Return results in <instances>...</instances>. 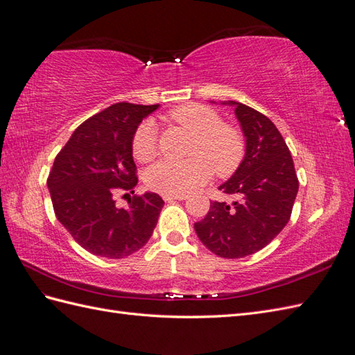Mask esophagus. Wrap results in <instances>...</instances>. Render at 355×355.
Segmentation results:
<instances>
[{
    "label": "esophagus",
    "mask_w": 355,
    "mask_h": 355,
    "mask_svg": "<svg viewBox=\"0 0 355 355\" xmlns=\"http://www.w3.org/2000/svg\"><path fill=\"white\" fill-rule=\"evenodd\" d=\"M186 195H163V200L164 201H168V202H172V201H175V200H178V201H183V200H186Z\"/></svg>",
    "instance_id": "obj_1"
}]
</instances>
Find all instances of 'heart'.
Instances as JSON below:
<instances>
[{"instance_id": "obj_1", "label": "heart", "mask_w": 355, "mask_h": 355, "mask_svg": "<svg viewBox=\"0 0 355 355\" xmlns=\"http://www.w3.org/2000/svg\"><path fill=\"white\" fill-rule=\"evenodd\" d=\"M169 119L192 133L187 160H162L146 171L150 189L164 195H186L207 183L213 174L228 175L241 164L245 140L234 125L222 122L219 114L201 104H184L169 113ZM131 150L139 162H151L159 151L157 128L146 119L139 123Z\"/></svg>"}]
</instances>
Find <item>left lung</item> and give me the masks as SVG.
<instances>
[{"label":"left lung","mask_w":355,"mask_h":355,"mask_svg":"<svg viewBox=\"0 0 355 355\" xmlns=\"http://www.w3.org/2000/svg\"><path fill=\"white\" fill-rule=\"evenodd\" d=\"M224 104L234 105L246 140L245 157L233 177L219 186L234 201H211L195 232L213 254L242 259L265 248L286 227L300 183L289 148L274 122L245 104Z\"/></svg>","instance_id":"1"}]
</instances>
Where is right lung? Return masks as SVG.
I'll use <instances>...</instances> for the list:
<instances>
[{"label": "right lung", "mask_w": 355, "mask_h": 355, "mask_svg": "<svg viewBox=\"0 0 355 355\" xmlns=\"http://www.w3.org/2000/svg\"><path fill=\"white\" fill-rule=\"evenodd\" d=\"M159 104L118 103L86 119L57 154L48 189L57 219L80 246L107 259H123L150 241L164 201L133 195L137 184L131 140ZM129 196L118 209L114 198ZM132 195L130 196L129 193Z\"/></svg>", "instance_id": "add662e5"}]
</instances>
